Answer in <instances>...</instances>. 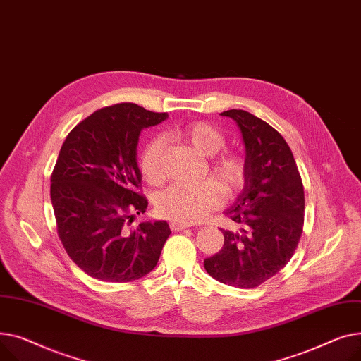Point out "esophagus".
<instances>
[{
  "label": "esophagus",
  "instance_id": "obj_1",
  "mask_svg": "<svg viewBox=\"0 0 361 361\" xmlns=\"http://www.w3.org/2000/svg\"><path fill=\"white\" fill-rule=\"evenodd\" d=\"M169 226H171V228H172L173 231H179V230L189 228V224H186V223H180V221H176V220H172L171 223H169Z\"/></svg>",
  "mask_w": 361,
  "mask_h": 361
}]
</instances>
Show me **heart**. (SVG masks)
<instances>
[{"label": "heart", "instance_id": "obj_1", "mask_svg": "<svg viewBox=\"0 0 361 361\" xmlns=\"http://www.w3.org/2000/svg\"><path fill=\"white\" fill-rule=\"evenodd\" d=\"M178 134L205 157H213L226 145L224 134L202 121L180 126ZM161 153L163 140L160 137H154L145 144L140 159V171L147 183L159 185L163 180ZM246 171L243 156L236 153H223L209 164V175L219 182L226 194H235L243 188ZM219 185L213 180L197 185H171L156 200L157 213L186 224L202 221L211 211L221 205Z\"/></svg>", "mask_w": 361, "mask_h": 361}]
</instances>
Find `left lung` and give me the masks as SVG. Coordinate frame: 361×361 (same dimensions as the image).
I'll return each instance as SVG.
<instances>
[{
	"mask_svg": "<svg viewBox=\"0 0 361 361\" xmlns=\"http://www.w3.org/2000/svg\"><path fill=\"white\" fill-rule=\"evenodd\" d=\"M235 119L246 148V180L226 214L240 226L221 230L224 245L204 261L217 281L253 288L281 271L299 245L305 221V190L298 164L283 135L242 109L223 114Z\"/></svg>",
	"mask_w": 361,
	"mask_h": 361,
	"instance_id": "left-lung-1",
	"label": "left lung"
}]
</instances>
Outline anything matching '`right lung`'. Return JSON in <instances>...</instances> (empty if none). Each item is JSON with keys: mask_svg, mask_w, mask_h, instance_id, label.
Wrapping results in <instances>:
<instances>
[{"mask_svg": "<svg viewBox=\"0 0 361 361\" xmlns=\"http://www.w3.org/2000/svg\"><path fill=\"white\" fill-rule=\"evenodd\" d=\"M167 116L118 103L75 125L61 147L51 176L58 236L74 264L96 280L144 277L157 265L172 233L166 221L126 227L148 205L138 192V137Z\"/></svg>", "mask_w": 361, "mask_h": 361, "instance_id": "obj_1", "label": "right lung"}]
</instances>
